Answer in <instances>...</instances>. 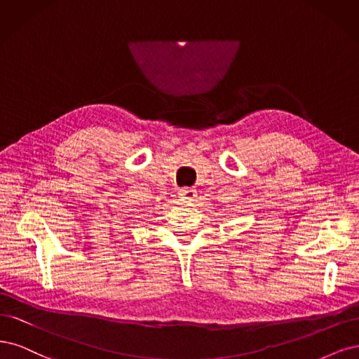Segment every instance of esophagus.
<instances>
[{
    "mask_svg": "<svg viewBox=\"0 0 359 359\" xmlns=\"http://www.w3.org/2000/svg\"><path fill=\"white\" fill-rule=\"evenodd\" d=\"M179 195L184 201H194V198L196 196V191L194 188H180Z\"/></svg>",
    "mask_w": 359,
    "mask_h": 359,
    "instance_id": "34e87169",
    "label": "esophagus"
}]
</instances>
